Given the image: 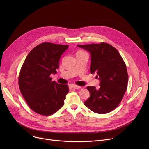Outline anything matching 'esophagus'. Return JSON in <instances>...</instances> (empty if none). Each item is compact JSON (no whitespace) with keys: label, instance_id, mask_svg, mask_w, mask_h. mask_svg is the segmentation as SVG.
Instances as JSON below:
<instances>
[{"label":"esophagus","instance_id":"obj_1","mask_svg":"<svg viewBox=\"0 0 149 149\" xmlns=\"http://www.w3.org/2000/svg\"><path fill=\"white\" fill-rule=\"evenodd\" d=\"M70 89H81V87L79 86H77L75 84H70L69 86Z\"/></svg>","mask_w":149,"mask_h":149}]
</instances>
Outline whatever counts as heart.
Listing matches in <instances>:
<instances>
[{
	"mask_svg": "<svg viewBox=\"0 0 149 149\" xmlns=\"http://www.w3.org/2000/svg\"><path fill=\"white\" fill-rule=\"evenodd\" d=\"M79 52H81V51H79Z\"/></svg>",
	"mask_w": 149,
	"mask_h": 149,
	"instance_id": "heart-1",
	"label": "heart"
}]
</instances>
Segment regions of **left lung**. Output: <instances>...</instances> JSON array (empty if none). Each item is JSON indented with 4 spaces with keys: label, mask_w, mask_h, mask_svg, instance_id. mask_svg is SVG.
<instances>
[{
    "label": "left lung",
    "mask_w": 149,
    "mask_h": 149,
    "mask_svg": "<svg viewBox=\"0 0 149 149\" xmlns=\"http://www.w3.org/2000/svg\"><path fill=\"white\" fill-rule=\"evenodd\" d=\"M78 47L90 52V72L97 74L100 88L88 86L90 97L84 105L93 112L104 114L119 105L126 91L128 74L121 55L114 47L106 43L78 45Z\"/></svg>",
    "instance_id": "1"
}]
</instances>
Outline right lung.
<instances>
[{
  "label": "right lung",
  "mask_w": 149,
  "mask_h": 149,
  "mask_svg": "<svg viewBox=\"0 0 149 149\" xmlns=\"http://www.w3.org/2000/svg\"><path fill=\"white\" fill-rule=\"evenodd\" d=\"M68 46L43 43L31 50L23 62L19 88L29 107L37 113L51 115L64 104L68 86L52 81L50 75L57 73L60 57Z\"/></svg>",
  "instance_id": "1"
}]
</instances>
